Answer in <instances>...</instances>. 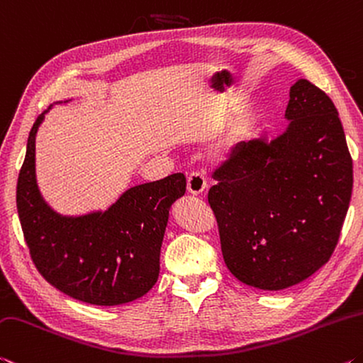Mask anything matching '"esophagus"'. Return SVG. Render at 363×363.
<instances>
[{
  "label": "esophagus",
  "mask_w": 363,
  "mask_h": 363,
  "mask_svg": "<svg viewBox=\"0 0 363 363\" xmlns=\"http://www.w3.org/2000/svg\"><path fill=\"white\" fill-rule=\"evenodd\" d=\"M188 193H191L194 196L198 194H203L204 189L207 188V180L203 174H199V172H193V174H189L188 177Z\"/></svg>",
  "instance_id": "1"
}]
</instances>
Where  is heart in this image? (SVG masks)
<instances>
[{
  "mask_svg": "<svg viewBox=\"0 0 363 363\" xmlns=\"http://www.w3.org/2000/svg\"><path fill=\"white\" fill-rule=\"evenodd\" d=\"M240 141H241V133L238 132V130H233V132L228 133L220 143H218L217 146L218 156L223 159L233 156V154L238 151V147H240Z\"/></svg>",
  "mask_w": 363,
  "mask_h": 363,
  "instance_id": "heart-1",
  "label": "heart"
}]
</instances>
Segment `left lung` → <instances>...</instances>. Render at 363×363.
<instances>
[{"mask_svg":"<svg viewBox=\"0 0 363 363\" xmlns=\"http://www.w3.org/2000/svg\"><path fill=\"white\" fill-rule=\"evenodd\" d=\"M286 132L240 143L212 174L207 199L225 265L249 286L278 291L328 262L352 194V157L328 94L291 86Z\"/></svg>","mask_w":363,"mask_h":363,"instance_id":"1","label":"left lung"}]
</instances>
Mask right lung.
I'll use <instances>...</instances> for the list:
<instances>
[{
    "mask_svg": "<svg viewBox=\"0 0 363 363\" xmlns=\"http://www.w3.org/2000/svg\"><path fill=\"white\" fill-rule=\"evenodd\" d=\"M43 116L28 135L16 194L35 267L56 289L86 304L118 306L141 298L157 281L169 211L185 194V175L130 188L104 212L61 217L41 198L35 178V136Z\"/></svg>",
    "mask_w": 363,
    "mask_h": 363,
    "instance_id": "add662e5",
    "label": "right lung"
}]
</instances>
